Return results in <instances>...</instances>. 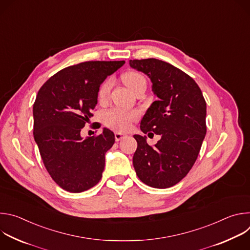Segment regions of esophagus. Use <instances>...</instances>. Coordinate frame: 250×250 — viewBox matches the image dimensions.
I'll use <instances>...</instances> for the list:
<instances>
[{
	"mask_svg": "<svg viewBox=\"0 0 250 250\" xmlns=\"http://www.w3.org/2000/svg\"><path fill=\"white\" fill-rule=\"evenodd\" d=\"M125 136H127L125 133H122V132H115V139H116V141H120L121 139L125 138Z\"/></svg>",
	"mask_w": 250,
	"mask_h": 250,
	"instance_id": "34e87169",
	"label": "esophagus"
}]
</instances>
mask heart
I'll return each instance as SVG.
<instances>
[{"instance_id":"b5f03b06","label":"heart","mask_w":250,"mask_h":250,"mask_svg":"<svg viewBox=\"0 0 250 250\" xmlns=\"http://www.w3.org/2000/svg\"><path fill=\"white\" fill-rule=\"evenodd\" d=\"M125 84L133 92L140 84H146V79L141 74L129 71L123 75ZM113 86V79L108 78L100 87L98 96L101 101H105L110 96V92ZM138 117V114L134 111H125L121 109H113L104 114L103 120L105 125L119 131H125L130 127V125Z\"/></svg>"}]
</instances>
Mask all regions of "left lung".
Instances as JSON below:
<instances>
[{"label":"left lung","instance_id":"obj_1","mask_svg":"<svg viewBox=\"0 0 250 250\" xmlns=\"http://www.w3.org/2000/svg\"><path fill=\"white\" fill-rule=\"evenodd\" d=\"M129 65L148 76L158 98L142 118L140 129L161 136L150 146L146 135H133L137 141L133 167L145 184L172 187L188 174L200 152L207 132L206 101L193 78L165 61L129 60Z\"/></svg>","mask_w":250,"mask_h":250}]
</instances>
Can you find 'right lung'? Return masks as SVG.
I'll use <instances>...</instances> for the list:
<instances>
[{"mask_svg":"<svg viewBox=\"0 0 250 250\" xmlns=\"http://www.w3.org/2000/svg\"><path fill=\"white\" fill-rule=\"evenodd\" d=\"M124 64L87 61L69 66L38 93L32 110L34 140L49 175L68 192H84L101 180L115 134L104 127L100 135L83 138L81 129L93 117L101 84Z\"/></svg>","mask_w":250,"mask_h":250,"instance_id":"1","label":"right lung"}]
</instances>
